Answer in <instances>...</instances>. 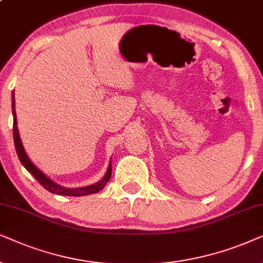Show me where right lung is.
Listing matches in <instances>:
<instances>
[{"label":"right lung","instance_id":"obj_1","mask_svg":"<svg viewBox=\"0 0 263 263\" xmlns=\"http://www.w3.org/2000/svg\"><path fill=\"white\" fill-rule=\"evenodd\" d=\"M12 109H13V137H14V145H15V150L17 154V157H19L20 162L23 163V166L26 168L29 172L32 174V176L36 178L38 183H40L42 186H43L45 190L50 191L51 194H56V195H65V196H85V195H91V194H96L100 190L106 186V184L109 181L110 177H111V163L109 162V166H108V170L104 177L101 179L99 183L90 185V186L86 187H79V189H67L61 186V185H58L54 181L49 179V178L45 176L43 172H41L38 168L34 166V164L31 162V160L27 156V154L24 150L22 139H20L19 136V131H17V126H16V114H15V108H14V91L12 93Z\"/></svg>","mask_w":263,"mask_h":263}]
</instances>
